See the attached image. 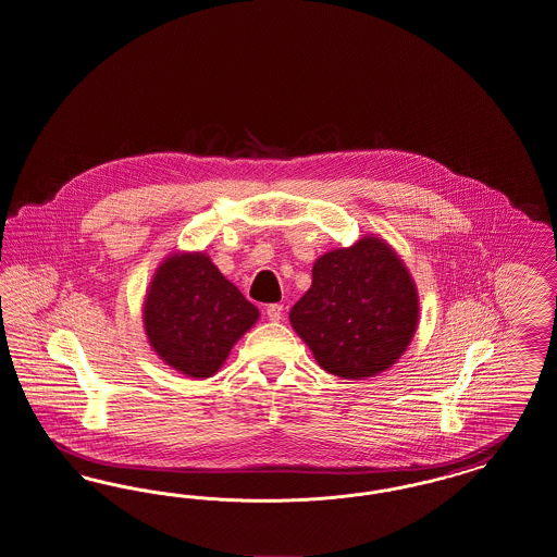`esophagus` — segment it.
Wrapping results in <instances>:
<instances>
[{
  "mask_svg": "<svg viewBox=\"0 0 557 557\" xmlns=\"http://www.w3.org/2000/svg\"><path fill=\"white\" fill-rule=\"evenodd\" d=\"M282 315H284V307L282 305L275 302V305L267 307V318H269V321H280Z\"/></svg>",
  "mask_w": 557,
  "mask_h": 557,
  "instance_id": "obj_1",
  "label": "esophagus"
}]
</instances>
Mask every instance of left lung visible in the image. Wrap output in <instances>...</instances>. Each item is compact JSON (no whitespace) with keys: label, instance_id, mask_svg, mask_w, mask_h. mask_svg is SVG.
I'll return each instance as SVG.
<instances>
[{"label":"left lung","instance_id":"1","mask_svg":"<svg viewBox=\"0 0 557 557\" xmlns=\"http://www.w3.org/2000/svg\"><path fill=\"white\" fill-rule=\"evenodd\" d=\"M418 315V288L407 267L391 244L366 236L319 257L290 323L323 370L363 380L388 370L407 350Z\"/></svg>","mask_w":557,"mask_h":557}]
</instances>
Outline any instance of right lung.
<instances>
[{
	"label": "right lung",
	"mask_w": 557,
	"mask_h": 557,
	"mask_svg": "<svg viewBox=\"0 0 557 557\" xmlns=\"http://www.w3.org/2000/svg\"><path fill=\"white\" fill-rule=\"evenodd\" d=\"M259 309L223 277L205 252H173L144 300V327L160 359L187 377L214 375Z\"/></svg>",
	"instance_id": "1"
}]
</instances>
